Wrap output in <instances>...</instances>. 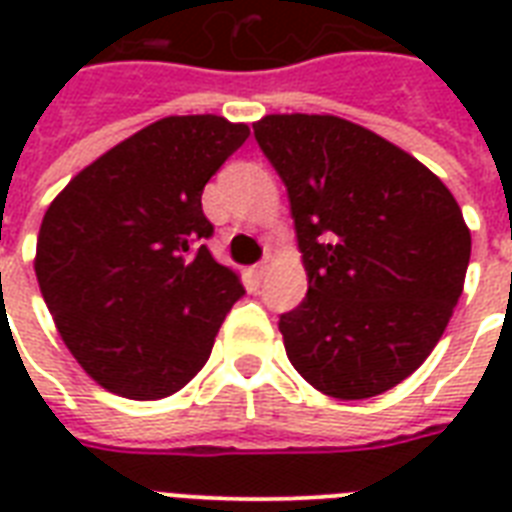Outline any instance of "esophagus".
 I'll return each mask as SVG.
<instances>
[{
	"label": "esophagus",
	"instance_id": "1",
	"mask_svg": "<svg viewBox=\"0 0 512 512\" xmlns=\"http://www.w3.org/2000/svg\"><path fill=\"white\" fill-rule=\"evenodd\" d=\"M271 265H273V255H265L263 260H260V263L255 265V276H257V279H263L265 273L271 271Z\"/></svg>",
	"mask_w": 512,
	"mask_h": 512
}]
</instances>
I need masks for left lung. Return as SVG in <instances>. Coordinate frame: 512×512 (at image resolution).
<instances>
[{
	"instance_id": "left-lung-1",
	"label": "left lung",
	"mask_w": 512,
	"mask_h": 512,
	"mask_svg": "<svg viewBox=\"0 0 512 512\" xmlns=\"http://www.w3.org/2000/svg\"><path fill=\"white\" fill-rule=\"evenodd\" d=\"M252 130L287 188L308 271L305 300L279 316L289 361L342 401L396 388L462 295L460 204L414 156L337 116L273 114Z\"/></svg>"
}]
</instances>
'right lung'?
Returning <instances> with one entry per match:
<instances>
[{
	"label": "right lung",
	"instance_id": "right-lung-1",
	"mask_svg": "<svg viewBox=\"0 0 512 512\" xmlns=\"http://www.w3.org/2000/svg\"><path fill=\"white\" fill-rule=\"evenodd\" d=\"M247 124L167 116L114 146L44 212L36 279L92 380L135 401L172 396L207 364L244 295L215 263L201 191L244 146Z\"/></svg>",
	"mask_w": 512,
	"mask_h": 512
}]
</instances>
